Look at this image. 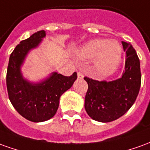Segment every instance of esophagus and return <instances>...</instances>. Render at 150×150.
<instances>
[{
    "label": "esophagus",
    "mask_w": 150,
    "mask_h": 150,
    "mask_svg": "<svg viewBox=\"0 0 150 150\" xmlns=\"http://www.w3.org/2000/svg\"><path fill=\"white\" fill-rule=\"evenodd\" d=\"M77 75H78V78L79 79L83 78V72L81 71H79L78 73H77Z\"/></svg>",
    "instance_id": "esophagus-1"
}]
</instances>
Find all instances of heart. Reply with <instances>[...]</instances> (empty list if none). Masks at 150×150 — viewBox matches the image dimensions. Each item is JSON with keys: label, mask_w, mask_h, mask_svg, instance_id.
I'll return each mask as SVG.
<instances>
[{"label": "heart", "mask_w": 150, "mask_h": 150, "mask_svg": "<svg viewBox=\"0 0 150 150\" xmlns=\"http://www.w3.org/2000/svg\"><path fill=\"white\" fill-rule=\"evenodd\" d=\"M78 54L83 58H93L94 68L100 76H108L116 71L119 67L122 49L115 40L95 39L90 40L80 48Z\"/></svg>", "instance_id": "b5f03b06"}]
</instances>
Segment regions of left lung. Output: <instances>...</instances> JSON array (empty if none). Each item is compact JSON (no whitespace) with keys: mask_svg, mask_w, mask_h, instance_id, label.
<instances>
[{"mask_svg":"<svg viewBox=\"0 0 150 150\" xmlns=\"http://www.w3.org/2000/svg\"><path fill=\"white\" fill-rule=\"evenodd\" d=\"M126 52L125 71L113 81H98L84 77L88 88L84 107L87 114L98 122H108L119 119L134 104L141 83L140 60L129 43L122 41Z\"/></svg>","mask_w":150,"mask_h":150,"instance_id":"8db88e82","label":"left lung"}]
</instances>
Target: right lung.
Masks as SVG:
<instances>
[{"label": "right lung", "mask_w": 150, "mask_h": 150, "mask_svg": "<svg viewBox=\"0 0 150 150\" xmlns=\"http://www.w3.org/2000/svg\"><path fill=\"white\" fill-rule=\"evenodd\" d=\"M45 31H39L22 40L10 54L6 74V85L11 104L18 114L29 121L44 122L53 118L59 105V99L71 88L77 73L71 76L53 72L50 77L37 83L25 79L21 72L29 51L35 49L45 36Z\"/></svg>", "instance_id": "right-lung-1"}]
</instances>
